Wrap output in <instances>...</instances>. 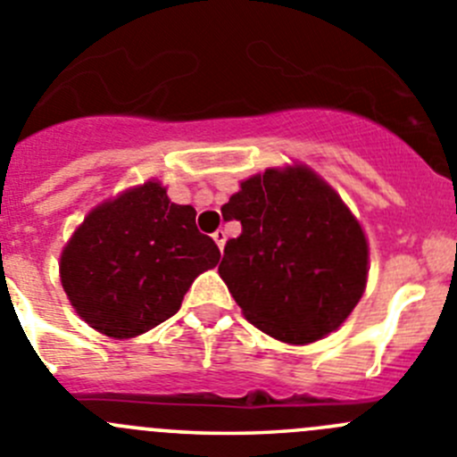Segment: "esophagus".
<instances>
[{
    "mask_svg": "<svg viewBox=\"0 0 457 457\" xmlns=\"http://www.w3.org/2000/svg\"><path fill=\"white\" fill-rule=\"evenodd\" d=\"M212 237H214L216 245H219V248L223 250V245H225V232H223V229H216V232L212 234Z\"/></svg>",
    "mask_w": 457,
    "mask_h": 457,
    "instance_id": "34e87169",
    "label": "esophagus"
}]
</instances>
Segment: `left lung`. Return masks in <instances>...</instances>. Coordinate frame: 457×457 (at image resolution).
Returning <instances> with one entry per match:
<instances>
[{
    "mask_svg": "<svg viewBox=\"0 0 457 457\" xmlns=\"http://www.w3.org/2000/svg\"><path fill=\"white\" fill-rule=\"evenodd\" d=\"M241 234L219 272L245 318L304 345L345 322L368 281V241L340 195L306 166L268 169L223 204Z\"/></svg>",
    "mask_w": 457,
    "mask_h": 457,
    "instance_id": "8db88e82",
    "label": "left lung"
}]
</instances>
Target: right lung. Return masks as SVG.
I'll return each instance as SVG.
<instances>
[{"label":"right lung","mask_w":457,"mask_h":457,"mask_svg":"<svg viewBox=\"0 0 457 457\" xmlns=\"http://www.w3.org/2000/svg\"><path fill=\"white\" fill-rule=\"evenodd\" d=\"M220 250L195 228L191 204L146 182L89 212L61 257V279L92 329L132 338L176 315Z\"/></svg>","instance_id":"add662e5"}]
</instances>
